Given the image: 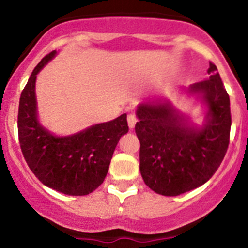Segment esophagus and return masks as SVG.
I'll use <instances>...</instances> for the list:
<instances>
[{"mask_svg": "<svg viewBox=\"0 0 248 248\" xmlns=\"http://www.w3.org/2000/svg\"><path fill=\"white\" fill-rule=\"evenodd\" d=\"M127 121H128V127L132 129L134 128V126H136L138 119H137V116L134 114H129L128 116H127Z\"/></svg>", "mask_w": 248, "mask_h": 248, "instance_id": "esophagus-1", "label": "esophagus"}]
</instances>
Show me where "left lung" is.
<instances>
[{
    "mask_svg": "<svg viewBox=\"0 0 248 248\" xmlns=\"http://www.w3.org/2000/svg\"><path fill=\"white\" fill-rule=\"evenodd\" d=\"M209 79L191 85L207 106L202 127L188 124L170 102L138 106L136 133L140 141V172L156 193L175 197L202 186L218 169L231 136V101L217 67L210 62Z\"/></svg>",
    "mask_w": 248,
    "mask_h": 248,
    "instance_id": "8db88e82",
    "label": "left lung"
}]
</instances>
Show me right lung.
<instances>
[{
    "instance_id": "1",
    "label": "right lung",
    "mask_w": 248,
    "mask_h": 248,
    "mask_svg": "<svg viewBox=\"0 0 248 248\" xmlns=\"http://www.w3.org/2000/svg\"><path fill=\"white\" fill-rule=\"evenodd\" d=\"M56 55L51 51L32 72L20 96L17 133L27 166L39 181L68 196H86L103 184L117 142L128 132L127 115L68 137H56L37 119L36 78Z\"/></svg>"
}]
</instances>
